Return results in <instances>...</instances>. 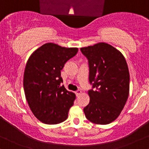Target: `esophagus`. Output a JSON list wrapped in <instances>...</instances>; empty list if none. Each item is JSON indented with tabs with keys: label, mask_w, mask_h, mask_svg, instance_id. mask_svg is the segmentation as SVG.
<instances>
[{
	"label": "esophagus",
	"mask_w": 149,
	"mask_h": 149,
	"mask_svg": "<svg viewBox=\"0 0 149 149\" xmlns=\"http://www.w3.org/2000/svg\"><path fill=\"white\" fill-rule=\"evenodd\" d=\"M75 94H76L77 97H78V96L80 95V94H81V90H77L76 92H75Z\"/></svg>",
	"instance_id": "obj_1"
}]
</instances>
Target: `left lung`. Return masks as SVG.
Returning <instances> with one entry per match:
<instances>
[{
  "mask_svg": "<svg viewBox=\"0 0 149 149\" xmlns=\"http://www.w3.org/2000/svg\"><path fill=\"white\" fill-rule=\"evenodd\" d=\"M88 59L89 82L94 89L84 108L86 118L97 124H108L117 119L129 94V72L125 57L111 45L99 42L81 47Z\"/></svg>",
  "mask_w": 149,
  "mask_h": 149,
  "instance_id": "left-lung-1",
  "label": "left lung"
}]
</instances>
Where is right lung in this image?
<instances>
[{
	"mask_svg": "<svg viewBox=\"0 0 149 149\" xmlns=\"http://www.w3.org/2000/svg\"><path fill=\"white\" fill-rule=\"evenodd\" d=\"M77 47L45 43L30 56L23 77L25 98L30 110L41 122L57 124L68 119L76 96L60 84L61 70L76 55Z\"/></svg>",
	"mask_w": 149,
	"mask_h": 149,
	"instance_id": "add662e5",
	"label": "right lung"
}]
</instances>
